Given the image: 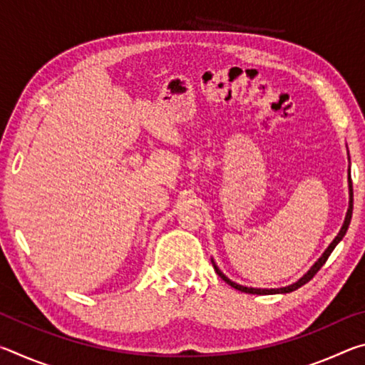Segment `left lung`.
<instances>
[{"instance_id":"obj_1","label":"left lung","mask_w":365,"mask_h":365,"mask_svg":"<svg viewBox=\"0 0 365 365\" xmlns=\"http://www.w3.org/2000/svg\"><path fill=\"white\" fill-rule=\"evenodd\" d=\"M351 217H353V182H351V175H349V207H348V212H346V219H344V224H343V227H341V230H339V233L336 235L335 237V240H333L331 242V245L329 246V248L325 250V252L322 255V257L319 259V261L312 265V269L307 272V274L302 277L301 280H298L296 283H293V285H289V287H285V288H277V289H261V288H248V287H242V285H238V283H235V282H232V280H228L227 277L222 274V272L217 269V265L214 264V269H215V272H217V275L220 277L222 280H225L228 285H230L232 288H235V289H238V292H243V293H251V294H275V293H292V292H294V289H298L299 287H302V285H306V283L309 282V280H312L314 279V275L317 274V272L322 269V265L327 262V259H329V256L331 255V251L335 250V246L341 242L343 240V237L346 235V230H348V227H349V222H351Z\"/></svg>"}]
</instances>
